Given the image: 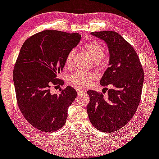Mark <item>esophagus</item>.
Returning <instances> with one entry per match:
<instances>
[{
    "label": "esophagus",
    "instance_id": "obj_1",
    "mask_svg": "<svg viewBox=\"0 0 159 159\" xmlns=\"http://www.w3.org/2000/svg\"><path fill=\"white\" fill-rule=\"evenodd\" d=\"M77 93H78V94H83V93H85V91L84 90H82V89H80V88H78L77 89Z\"/></svg>",
    "mask_w": 159,
    "mask_h": 159
}]
</instances>
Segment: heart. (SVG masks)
<instances>
[{
    "mask_svg": "<svg viewBox=\"0 0 159 159\" xmlns=\"http://www.w3.org/2000/svg\"><path fill=\"white\" fill-rule=\"evenodd\" d=\"M83 50L88 53L90 59L94 62H98L103 58L104 57V48L101 44L96 42H90L87 43L83 48ZM74 52L71 51L68 54L66 60V66H69L71 65L73 59ZM97 78V75L95 73L85 72V71H78L73 73L68 78V83L70 84L75 88H87L92 81H95Z\"/></svg>",
    "mask_w": 159,
    "mask_h": 159,
    "instance_id": "obj_1",
    "label": "heart"
}]
</instances>
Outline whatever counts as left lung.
Segmentation results:
<instances>
[{
    "label": "left lung",
    "mask_w": 159,
    "mask_h": 159,
    "mask_svg": "<svg viewBox=\"0 0 159 159\" xmlns=\"http://www.w3.org/2000/svg\"><path fill=\"white\" fill-rule=\"evenodd\" d=\"M107 44L109 68L100 84L112 85L108 97L95 90H88L90 102L87 106L92 125L97 130L111 133L125 126L135 114L141 98L144 73L133 47L118 33L113 31L91 32Z\"/></svg>",
    "instance_id": "1"
}]
</instances>
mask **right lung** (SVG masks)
<instances>
[{"mask_svg": "<svg viewBox=\"0 0 159 159\" xmlns=\"http://www.w3.org/2000/svg\"><path fill=\"white\" fill-rule=\"evenodd\" d=\"M81 38L78 33L45 30L28 38L21 48L13 71L17 103L25 119L41 131L62 128L76 98L71 87L60 95L52 94L50 88L63 84L59 74Z\"/></svg>", "mask_w": 159, "mask_h": 159, "instance_id": "obj_1", "label": "right lung"}]
</instances>
